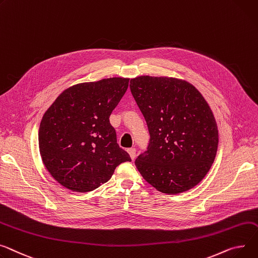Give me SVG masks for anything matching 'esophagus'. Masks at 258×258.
<instances>
[{
	"label": "esophagus",
	"mask_w": 258,
	"mask_h": 258,
	"mask_svg": "<svg viewBox=\"0 0 258 258\" xmlns=\"http://www.w3.org/2000/svg\"><path fill=\"white\" fill-rule=\"evenodd\" d=\"M127 152L130 153V157L132 160H135L136 158V149L135 148H128L127 149Z\"/></svg>",
	"instance_id": "1"
}]
</instances>
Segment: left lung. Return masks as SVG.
Segmentation results:
<instances>
[{
	"mask_svg": "<svg viewBox=\"0 0 258 258\" xmlns=\"http://www.w3.org/2000/svg\"><path fill=\"white\" fill-rule=\"evenodd\" d=\"M130 88L150 135L137 169L162 193L190 190L207 175L218 149V126L207 100L192 84L175 78L137 77Z\"/></svg>",
	"mask_w": 258,
	"mask_h": 258,
	"instance_id": "1",
	"label": "left lung"
}]
</instances>
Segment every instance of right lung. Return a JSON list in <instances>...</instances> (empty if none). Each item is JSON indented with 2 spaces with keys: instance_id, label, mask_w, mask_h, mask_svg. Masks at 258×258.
I'll return each instance as SVG.
<instances>
[{
  "instance_id": "add662e5",
  "label": "right lung",
  "mask_w": 258,
  "mask_h": 258,
  "mask_svg": "<svg viewBox=\"0 0 258 258\" xmlns=\"http://www.w3.org/2000/svg\"><path fill=\"white\" fill-rule=\"evenodd\" d=\"M130 79L81 83L64 90L44 113L38 142L42 162L60 184L89 192L107 182L115 168L131 162L117 144L110 115Z\"/></svg>"
}]
</instances>
